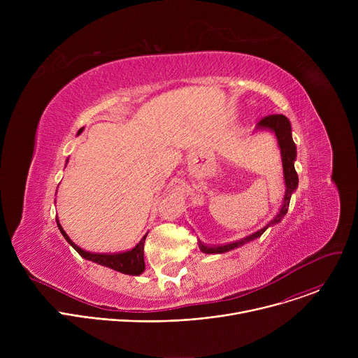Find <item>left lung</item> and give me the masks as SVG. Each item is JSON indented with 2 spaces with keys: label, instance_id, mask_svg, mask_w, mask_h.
Masks as SVG:
<instances>
[{
  "label": "left lung",
  "instance_id": "1",
  "mask_svg": "<svg viewBox=\"0 0 358 358\" xmlns=\"http://www.w3.org/2000/svg\"><path fill=\"white\" fill-rule=\"evenodd\" d=\"M258 130H271L275 133L276 138H278V144L280 147V155H282V164H283V174H285V184H286V191H285V198H283V206L280 207L279 213L276 214V217L262 229L257 231L255 234L239 239L236 242L232 243H227V245H221V246H213V245H203L201 241L198 242L199 249L203 253H224L228 250H232L235 248H239L242 245H245L246 242L253 241L255 238H259L271 225H275L278 222L282 221V218L286 215L287 208H289V202H290V196L294 192V189L297 188L299 184V177L297 173L294 170V160H296V144L292 138V127H290V122L286 116L283 115H269L266 117H264L258 124H257Z\"/></svg>",
  "mask_w": 358,
  "mask_h": 358
}]
</instances>
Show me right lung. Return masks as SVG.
Returning a JSON list of instances; mask_svg holds the SVG:
<instances>
[{"instance_id": "right-lung-1", "label": "right lung", "mask_w": 358, "mask_h": 358, "mask_svg": "<svg viewBox=\"0 0 358 358\" xmlns=\"http://www.w3.org/2000/svg\"><path fill=\"white\" fill-rule=\"evenodd\" d=\"M83 130V127L78 131V134H80ZM59 231L62 232L64 238L73 246V249L80 255L82 258L92 261L97 265L110 268L113 271H117L120 273H126V275H133V276H138L140 273L144 272V241L147 234L140 239V242L130 250L126 252H119V253H90L83 250L82 248H79L76 243H73L71 241V238L66 235V232L64 231V228L61 227L59 221H57Z\"/></svg>"}]
</instances>
